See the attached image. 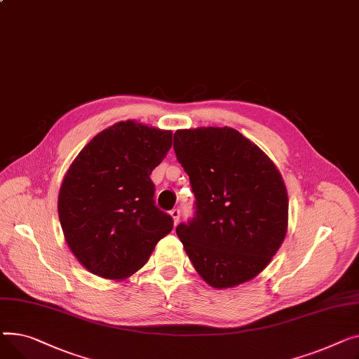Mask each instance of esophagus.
<instances>
[{"mask_svg": "<svg viewBox=\"0 0 359 359\" xmlns=\"http://www.w3.org/2000/svg\"><path fill=\"white\" fill-rule=\"evenodd\" d=\"M171 217H172V220H174V226L178 223V220H180V210L178 208H174V210H171Z\"/></svg>", "mask_w": 359, "mask_h": 359, "instance_id": "obj_1", "label": "esophagus"}]
</instances>
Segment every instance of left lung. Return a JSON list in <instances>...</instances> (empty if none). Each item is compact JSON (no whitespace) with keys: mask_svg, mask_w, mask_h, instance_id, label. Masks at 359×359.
<instances>
[{"mask_svg":"<svg viewBox=\"0 0 359 359\" xmlns=\"http://www.w3.org/2000/svg\"><path fill=\"white\" fill-rule=\"evenodd\" d=\"M174 151L196 196V217L177 235L198 276L217 290L255 278L287 235L288 196L278 168L227 126L177 130Z\"/></svg>","mask_w":359,"mask_h":359,"instance_id":"obj_1","label":"left lung"}]
</instances>
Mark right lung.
<instances>
[{"label":"right lung","mask_w":359,"mask_h":359,"mask_svg":"<svg viewBox=\"0 0 359 359\" xmlns=\"http://www.w3.org/2000/svg\"><path fill=\"white\" fill-rule=\"evenodd\" d=\"M172 146V132L135 120L94 136L63 177L57 215L78 262L105 280L137 272L172 217L154 204L151 174Z\"/></svg>","instance_id":"1"}]
</instances>
